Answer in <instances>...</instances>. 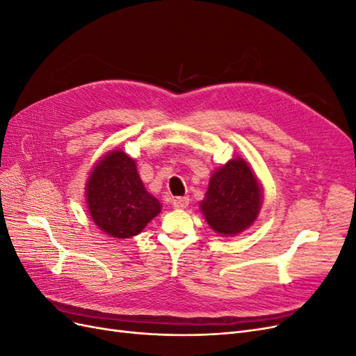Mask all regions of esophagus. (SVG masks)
Listing matches in <instances>:
<instances>
[{"mask_svg": "<svg viewBox=\"0 0 356 356\" xmlns=\"http://www.w3.org/2000/svg\"><path fill=\"white\" fill-rule=\"evenodd\" d=\"M188 203H190V199L186 196L177 197V199H174V208L175 209H186L188 207Z\"/></svg>", "mask_w": 356, "mask_h": 356, "instance_id": "1", "label": "esophagus"}]
</instances>
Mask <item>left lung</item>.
<instances>
[{"instance_id": "1", "label": "left lung", "mask_w": 356, "mask_h": 356, "mask_svg": "<svg viewBox=\"0 0 356 356\" xmlns=\"http://www.w3.org/2000/svg\"><path fill=\"white\" fill-rule=\"evenodd\" d=\"M261 188L242 159H233L213 172L200 208L211 227L233 236L252 225L261 208Z\"/></svg>"}]
</instances>
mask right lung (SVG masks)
I'll return each instance as SVG.
<instances>
[{
	"label": "right lung",
	"instance_id": "1",
	"mask_svg": "<svg viewBox=\"0 0 356 356\" xmlns=\"http://www.w3.org/2000/svg\"><path fill=\"white\" fill-rule=\"evenodd\" d=\"M86 196L95 224L120 239L143 232L161 208L159 200L145 190L135 160L123 152H111L96 165Z\"/></svg>",
	"mask_w": 356,
	"mask_h": 356
}]
</instances>
